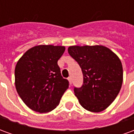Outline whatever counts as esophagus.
<instances>
[{
	"label": "esophagus",
	"mask_w": 134,
	"mask_h": 134,
	"mask_svg": "<svg viewBox=\"0 0 134 134\" xmlns=\"http://www.w3.org/2000/svg\"><path fill=\"white\" fill-rule=\"evenodd\" d=\"M68 80H69V82H70V84L72 85V77H68Z\"/></svg>",
	"instance_id": "1"
}]
</instances>
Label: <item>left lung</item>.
<instances>
[{
    "label": "left lung",
    "instance_id": "left-lung-1",
    "mask_svg": "<svg viewBox=\"0 0 134 134\" xmlns=\"http://www.w3.org/2000/svg\"><path fill=\"white\" fill-rule=\"evenodd\" d=\"M68 53L83 74L81 87L75 95L85 109L100 112L112 103L123 82V67L118 57L103 46H72Z\"/></svg>",
    "mask_w": 134,
    "mask_h": 134
}]
</instances>
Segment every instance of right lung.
<instances>
[{
  "instance_id": "add662e5",
  "label": "right lung",
  "mask_w": 134,
  "mask_h": 134,
  "mask_svg": "<svg viewBox=\"0 0 134 134\" xmlns=\"http://www.w3.org/2000/svg\"><path fill=\"white\" fill-rule=\"evenodd\" d=\"M65 47L36 46L24 53L15 68V85L20 98L36 112L52 111L59 103L69 82L62 77L57 62Z\"/></svg>"
}]
</instances>
